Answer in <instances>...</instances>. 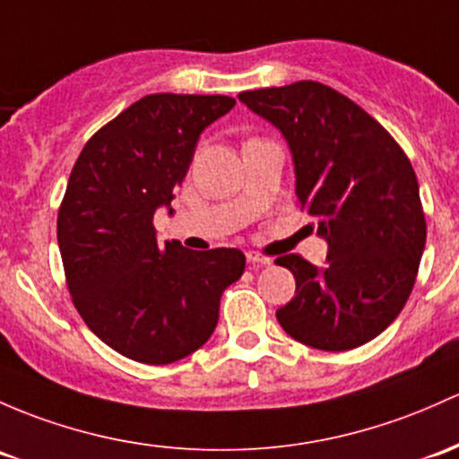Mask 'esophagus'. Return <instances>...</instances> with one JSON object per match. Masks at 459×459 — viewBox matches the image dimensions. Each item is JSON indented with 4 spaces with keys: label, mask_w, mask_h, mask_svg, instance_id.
Segmentation results:
<instances>
[{
    "label": "esophagus",
    "mask_w": 459,
    "mask_h": 459,
    "mask_svg": "<svg viewBox=\"0 0 459 459\" xmlns=\"http://www.w3.org/2000/svg\"><path fill=\"white\" fill-rule=\"evenodd\" d=\"M246 259H248L250 266H270V264H273V259H270L268 255L257 253V250H248V253H246Z\"/></svg>",
    "instance_id": "obj_1"
}]
</instances>
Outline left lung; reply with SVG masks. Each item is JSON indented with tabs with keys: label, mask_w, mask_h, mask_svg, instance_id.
<instances>
[{
	"label": "left lung",
	"mask_w": 459,
	"mask_h": 459,
	"mask_svg": "<svg viewBox=\"0 0 459 459\" xmlns=\"http://www.w3.org/2000/svg\"><path fill=\"white\" fill-rule=\"evenodd\" d=\"M239 100L286 136L299 206L330 248L323 268L301 255L274 259L297 281L279 325L315 350L365 345L404 307L427 242L407 153L363 108L316 81L242 91Z\"/></svg>",
	"instance_id": "left-lung-1"
}]
</instances>
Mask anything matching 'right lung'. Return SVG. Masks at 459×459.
<instances>
[{
    "label": "right lung",
    "mask_w": 459,
    "mask_h": 459,
    "mask_svg": "<svg viewBox=\"0 0 459 459\" xmlns=\"http://www.w3.org/2000/svg\"><path fill=\"white\" fill-rule=\"evenodd\" d=\"M230 96L149 94L99 129L72 167L56 239L72 303L118 354L169 365L213 334L221 292L244 274L238 248L158 244L153 213L189 171L200 134Z\"/></svg>",
    "instance_id": "obj_1"
}]
</instances>
